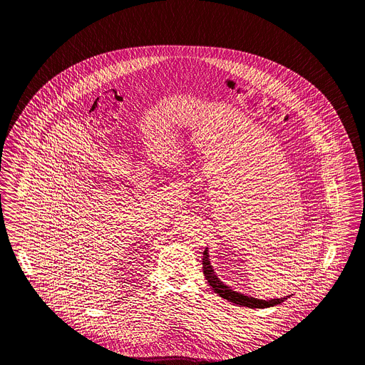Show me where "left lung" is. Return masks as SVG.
<instances>
[{"instance_id": "1", "label": "left lung", "mask_w": 365, "mask_h": 365, "mask_svg": "<svg viewBox=\"0 0 365 365\" xmlns=\"http://www.w3.org/2000/svg\"><path fill=\"white\" fill-rule=\"evenodd\" d=\"M203 273H205V277L207 280V283L210 284L211 288L214 289L215 294H218L221 298L230 301L235 305H240V307H251V309H265V307H276V305H280L282 302H284L287 298H289L291 295H287L284 298H274V299H258V298H254V297H249V295H245L242 292H237V291H233L232 288L228 287L224 282H221L215 273V270L211 267L210 255H209V249L206 247L205 252H203Z\"/></svg>"}]
</instances>
